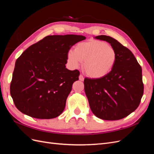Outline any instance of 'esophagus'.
Listing matches in <instances>:
<instances>
[{
	"mask_svg": "<svg viewBox=\"0 0 154 154\" xmlns=\"http://www.w3.org/2000/svg\"><path fill=\"white\" fill-rule=\"evenodd\" d=\"M79 80H80V81H83V80H84V78H83V76L82 75V74H80V76H79Z\"/></svg>",
	"mask_w": 154,
	"mask_h": 154,
	"instance_id": "34e87169",
	"label": "esophagus"
}]
</instances>
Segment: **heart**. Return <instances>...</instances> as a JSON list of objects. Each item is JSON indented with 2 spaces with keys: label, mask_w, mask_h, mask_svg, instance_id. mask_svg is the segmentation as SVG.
Listing matches in <instances>:
<instances>
[{
  "label": "heart",
  "mask_w": 154,
  "mask_h": 154,
  "mask_svg": "<svg viewBox=\"0 0 154 154\" xmlns=\"http://www.w3.org/2000/svg\"><path fill=\"white\" fill-rule=\"evenodd\" d=\"M117 52L111 45L103 41L91 40L78 44L74 51L70 50L67 60L70 66L76 69L83 62V69L88 76L101 78L114 67Z\"/></svg>",
  "instance_id": "obj_1"
}]
</instances>
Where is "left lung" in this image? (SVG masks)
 <instances>
[{
	"instance_id": "left-lung-1",
	"label": "left lung",
	"mask_w": 154,
	"mask_h": 154,
	"mask_svg": "<svg viewBox=\"0 0 154 154\" xmlns=\"http://www.w3.org/2000/svg\"><path fill=\"white\" fill-rule=\"evenodd\" d=\"M95 38L112 46L117 52V60L106 75L85 78L84 89L90 108L102 119H123L133 112L141 102L144 91L141 67L131 51L118 40L106 35Z\"/></svg>"
}]
</instances>
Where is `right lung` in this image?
I'll return each mask as SVG.
<instances>
[{"mask_svg":"<svg viewBox=\"0 0 154 154\" xmlns=\"http://www.w3.org/2000/svg\"><path fill=\"white\" fill-rule=\"evenodd\" d=\"M76 35H50L32 44L17 60L10 94L17 108L37 119H52L62 113L80 72L66 67L72 45L85 40Z\"/></svg>","mask_w":154,"mask_h":154,"instance_id":"add662e5","label":"right lung"}]
</instances>
